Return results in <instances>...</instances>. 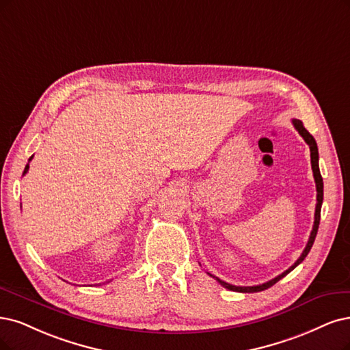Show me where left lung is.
I'll return each instance as SVG.
<instances>
[{"label": "left lung", "instance_id": "obj_1", "mask_svg": "<svg viewBox=\"0 0 350 350\" xmlns=\"http://www.w3.org/2000/svg\"><path fill=\"white\" fill-rule=\"evenodd\" d=\"M293 125L294 128L299 131V134L304 138V141L308 144L310 147V157H312V168H313V176H314V182H316V190H317V203H316V212H314V225H313V229H312V234H310V238H308V242L306 245V248L303 251V254L300 255L299 260H297L288 269L284 271L282 274H280L278 277L269 280L264 284H260V286H252V287H241V286H232V284L229 282H225L222 281L221 278H217L212 274H209L211 277H213L219 284H221L222 287L230 290V291H238V293H258V291H264L269 287H273L275 282H278L281 278L286 277L288 273H291V271L304 261V258L307 256V254L310 252V250H312L313 243H314V239H316V235H317V230H319V224H320V212H321V203H323V178H321V174H320V168H319V150H317V144H316V139L313 138V135L310 134L307 129L304 128L303 122L300 120H293Z\"/></svg>", "mask_w": 350, "mask_h": 350}]
</instances>
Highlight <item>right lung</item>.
I'll return each mask as SVG.
<instances>
[{"label": "right lung", "mask_w": 350, "mask_h": 350, "mask_svg": "<svg viewBox=\"0 0 350 350\" xmlns=\"http://www.w3.org/2000/svg\"><path fill=\"white\" fill-rule=\"evenodd\" d=\"M31 159H33V155H31V157H30V159H29V163H30V161H31ZM27 172H29V164H27V165H25V168H24V173H23V176H24V174H25V173H27Z\"/></svg>", "instance_id": "1"}]
</instances>
